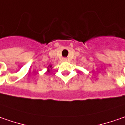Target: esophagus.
I'll return each instance as SVG.
<instances>
[{"label": "esophagus", "instance_id": "esophagus-1", "mask_svg": "<svg viewBox=\"0 0 125 125\" xmlns=\"http://www.w3.org/2000/svg\"><path fill=\"white\" fill-rule=\"evenodd\" d=\"M62 60H63L64 62H66V61L67 60V58H62Z\"/></svg>", "mask_w": 125, "mask_h": 125}]
</instances>
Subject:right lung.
Here are the masks:
<instances>
[{"label": "right lung", "instance_id": "right-lung-1", "mask_svg": "<svg viewBox=\"0 0 125 125\" xmlns=\"http://www.w3.org/2000/svg\"><path fill=\"white\" fill-rule=\"evenodd\" d=\"M49 67H51V65L49 66ZM48 68H49V67H48ZM48 72H49V70H48Z\"/></svg>", "mask_w": 125, "mask_h": 125}]
</instances>
